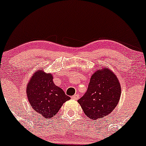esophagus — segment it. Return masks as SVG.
Masks as SVG:
<instances>
[{"label": "esophagus", "mask_w": 146, "mask_h": 146, "mask_svg": "<svg viewBox=\"0 0 146 146\" xmlns=\"http://www.w3.org/2000/svg\"><path fill=\"white\" fill-rule=\"evenodd\" d=\"M72 98L73 100H79V95H78V94H76V95H73V96L72 97Z\"/></svg>", "instance_id": "34e87169"}]
</instances>
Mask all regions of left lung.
Segmentation results:
<instances>
[{"mask_svg":"<svg viewBox=\"0 0 146 146\" xmlns=\"http://www.w3.org/2000/svg\"><path fill=\"white\" fill-rule=\"evenodd\" d=\"M120 93V82L114 73L109 69H98L91 76L87 91L78 102L86 116L97 120L113 111Z\"/></svg>","mask_w":146,"mask_h":146,"instance_id":"left-lung-1","label":"left lung"}]
</instances>
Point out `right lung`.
I'll use <instances>...</instances> for the list:
<instances>
[{
	"instance_id": "right-lung-1",
	"label": "right lung",
	"mask_w": 146,
	"mask_h": 146,
	"mask_svg": "<svg viewBox=\"0 0 146 146\" xmlns=\"http://www.w3.org/2000/svg\"><path fill=\"white\" fill-rule=\"evenodd\" d=\"M41 69L35 72L26 86V94L31 107L44 118H51L58 112L63 103L70 98L55 85L51 74Z\"/></svg>"
}]
</instances>
